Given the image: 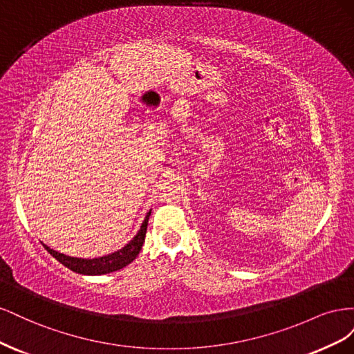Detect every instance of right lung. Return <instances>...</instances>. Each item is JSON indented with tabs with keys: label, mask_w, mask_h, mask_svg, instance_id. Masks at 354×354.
Masks as SVG:
<instances>
[{
	"label": "right lung",
	"mask_w": 354,
	"mask_h": 354,
	"mask_svg": "<svg viewBox=\"0 0 354 354\" xmlns=\"http://www.w3.org/2000/svg\"><path fill=\"white\" fill-rule=\"evenodd\" d=\"M149 216H151V211L147 212V216L145 218V221L142 223V227L138 230V233L136 236L128 242L122 250L115 251L109 255L104 257H99V259H77V257H69L65 254H60L55 250L48 248L47 245H44V248L55 257V259L62 263L68 269H71L75 273L80 274H90V276H95V274H106V273H112L120 269H124L125 266L130 264L136 257L140 252L145 238H146V230H147V221H149Z\"/></svg>",
	"instance_id": "1"
}]
</instances>
